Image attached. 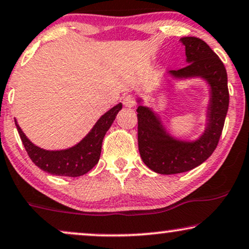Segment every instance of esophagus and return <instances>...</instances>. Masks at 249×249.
<instances>
[{
    "instance_id": "34e87169",
    "label": "esophagus",
    "mask_w": 249,
    "mask_h": 249,
    "mask_svg": "<svg viewBox=\"0 0 249 249\" xmlns=\"http://www.w3.org/2000/svg\"><path fill=\"white\" fill-rule=\"evenodd\" d=\"M134 103H136V102H134L132 95H126L123 98V104H124L125 107H133Z\"/></svg>"
}]
</instances>
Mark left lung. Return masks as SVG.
<instances>
[{"label":"left lung","mask_w":249,"mask_h":249,"mask_svg":"<svg viewBox=\"0 0 249 249\" xmlns=\"http://www.w3.org/2000/svg\"><path fill=\"white\" fill-rule=\"evenodd\" d=\"M185 47L187 66L178 71H169L164 75L174 81L202 79L209 86L206 123L203 133L195 140H183L167 131L160 115L152 107L142 106L137 98L138 147L143 163L158 174L172 175L184 173L202 164L213 153L229 110L227 73L221 60L202 39H179Z\"/></svg>","instance_id":"8db88e82"}]
</instances>
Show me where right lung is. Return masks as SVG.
<instances>
[{
	"mask_svg": "<svg viewBox=\"0 0 249 249\" xmlns=\"http://www.w3.org/2000/svg\"><path fill=\"white\" fill-rule=\"evenodd\" d=\"M122 103L117 104L103 116H101L89 131V133L76 145L66 149H58V151H50V149H44L36 146L24 134L16 119H15V124H16L24 147L36 166L52 175L77 178L88 173L98 162L103 138L112 125L117 113L122 110Z\"/></svg>",
	"mask_w": 249,
	"mask_h": 249,
	"instance_id": "add662e5",
	"label": "right lung"
}]
</instances>
